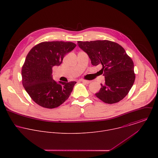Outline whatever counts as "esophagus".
<instances>
[{
  "mask_svg": "<svg viewBox=\"0 0 158 158\" xmlns=\"http://www.w3.org/2000/svg\"><path fill=\"white\" fill-rule=\"evenodd\" d=\"M81 81L84 83H85V84H89L90 82H91V81H87V80H84V79H82L81 80Z\"/></svg>",
  "mask_w": 158,
  "mask_h": 158,
  "instance_id": "esophagus-1",
  "label": "esophagus"
}]
</instances>
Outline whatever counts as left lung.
Listing matches in <instances>:
<instances>
[{"label":"left lung","instance_id":"left-lung-1","mask_svg":"<svg viewBox=\"0 0 158 158\" xmlns=\"http://www.w3.org/2000/svg\"><path fill=\"white\" fill-rule=\"evenodd\" d=\"M93 65L101 64V74L105 76L96 96L107 104L119 102L129 93L134 81V63L124 49L116 42L104 40L77 41Z\"/></svg>","mask_w":158,"mask_h":158}]
</instances>
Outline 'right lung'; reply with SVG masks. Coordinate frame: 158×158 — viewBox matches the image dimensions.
Returning a JSON list of instances; mask_svg holds the SVG:
<instances>
[{"label":"right lung","mask_w":158,"mask_h":158,"mask_svg":"<svg viewBox=\"0 0 158 158\" xmlns=\"http://www.w3.org/2000/svg\"><path fill=\"white\" fill-rule=\"evenodd\" d=\"M76 44L71 42H42L33 47L22 67V81L31 99L41 107L53 109L69 97L76 82L57 83L52 67L59 65L64 56Z\"/></svg>","instance_id":"right-lung-1"}]
</instances>
